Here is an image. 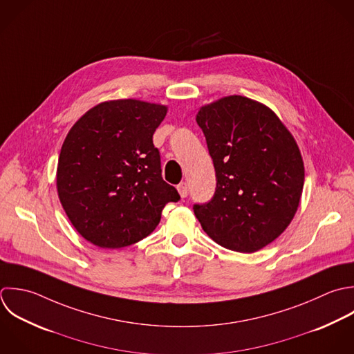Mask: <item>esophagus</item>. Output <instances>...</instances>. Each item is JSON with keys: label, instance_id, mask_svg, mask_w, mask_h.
<instances>
[{"label": "esophagus", "instance_id": "34e87169", "mask_svg": "<svg viewBox=\"0 0 354 354\" xmlns=\"http://www.w3.org/2000/svg\"><path fill=\"white\" fill-rule=\"evenodd\" d=\"M178 192H179V194H180V197H182V198L187 197V194H189V187H187V183H186V182H182V183H179V185H178Z\"/></svg>", "mask_w": 354, "mask_h": 354}]
</instances>
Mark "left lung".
Listing matches in <instances>:
<instances>
[{
    "instance_id": "obj_1",
    "label": "left lung",
    "mask_w": 354,
    "mask_h": 354,
    "mask_svg": "<svg viewBox=\"0 0 354 354\" xmlns=\"http://www.w3.org/2000/svg\"><path fill=\"white\" fill-rule=\"evenodd\" d=\"M196 121L216 189L208 203L193 205L194 214L219 245L257 252L288 227L298 209L305 182L299 147L273 110L245 96L203 106Z\"/></svg>"
}]
</instances>
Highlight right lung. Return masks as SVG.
<instances>
[{"label": "right lung", "mask_w": 354, "mask_h": 354, "mask_svg": "<svg viewBox=\"0 0 354 354\" xmlns=\"http://www.w3.org/2000/svg\"><path fill=\"white\" fill-rule=\"evenodd\" d=\"M167 106L136 99L99 103L68 131L56 187L75 230L100 248H122L147 237L165 204L180 200L161 176L153 133Z\"/></svg>", "instance_id": "1"}]
</instances>
